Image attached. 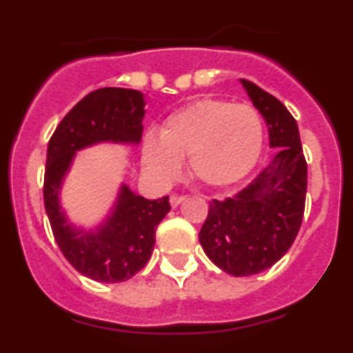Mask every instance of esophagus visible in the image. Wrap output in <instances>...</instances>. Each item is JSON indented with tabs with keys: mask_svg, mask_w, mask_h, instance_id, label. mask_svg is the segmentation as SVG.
Segmentation results:
<instances>
[{
	"mask_svg": "<svg viewBox=\"0 0 353 353\" xmlns=\"http://www.w3.org/2000/svg\"><path fill=\"white\" fill-rule=\"evenodd\" d=\"M169 201H170V206H172V208H176V206H179L181 203L184 201V196H176V194H172Z\"/></svg>",
	"mask_w": 353,
	"mask_h": 353,
	"instance_id": "1",
	"label": "esophagus"
}]
</instances>
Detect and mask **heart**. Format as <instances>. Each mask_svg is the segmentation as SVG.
<instances>
[{
	"mask_svg": "<svg viewBox=\"0 0 353 353\" xmlns=\"http://www.w3.org/2000/svg\"><path fill=\"white\" fill-rule=\"evenodd\" d=\"M265 126L256 109L222 101H196L170 114L159 130V140L145 138L141 160L159 181L179 172L188 157L190 174L213 190L236 186L261 157Z\"/></svg>",
	"mask_w": 353,
	"mask_h": 353,
	"instance_id": "b5f03b06",
	"label": "heart"
}]
</instances>
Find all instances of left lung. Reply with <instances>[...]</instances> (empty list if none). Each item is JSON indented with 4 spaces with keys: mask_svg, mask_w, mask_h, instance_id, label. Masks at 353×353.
Masks as SVG:
<instances>
[{
    "mask_svg": "<svg viewBox=\"0 0 353 353\" xmlns=\"http://www.w3.org/2000/svg\"><path fill=\"white\" fill-rule=\"evenodd\" d=\"M241 83L265 117L276 154L236 196L210 203L198 237L220 270L249 276L275 265L294 244L304 215L307 163L297 123L285 105L252 81Z\"/></svg>",
    "mask_w": 353,
    "mask_h": 353,
    "instance_id": "obj_1",
    "label": "left lung"
}]
</instances>
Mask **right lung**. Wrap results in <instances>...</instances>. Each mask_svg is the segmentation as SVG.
Segmentation results:
<instances>
[{"label":"right lung","instance_id":"1","mask_svg":"<svg viewBox=\"0 0 353 353\" xmlns=\"http://www.w3.org/2000/svg\"><path fill=\"white\" fill-rule=\"evenodd\" d=\"M145 95L131 88H99L63 117L48 145L44 205L59 249L77 272L95 282H126L150 259L157 225L170 212L169 196L147 199L121 184L99 225L70 222L61 206L63 181L77 152L99 143L138 145L143 133Z\"/></svg>","mask_w":353,"mask_h":353}]
</instances>
